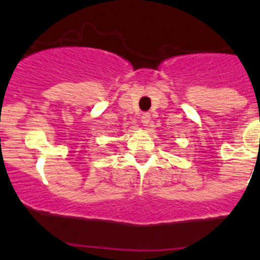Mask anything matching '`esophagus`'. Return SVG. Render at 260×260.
<instances>
[{
    "mask_svg": "<svg viewBox=\"0 0 260 260\" xmlns=\"http://www.w3.org/2000/svg\"><path fill=\"white\" fill-rule=\"evenodd\" d=\"M141 121H142V123H143L144 126H147L151 121V114L150 113H143V114H142V117H141Z\"/></svg>",
    "mask_w": 260,
    "mask_h": 260,
    "instance_id": "esophagus-1",
    "label": "esophagus"
}]
</instances>
